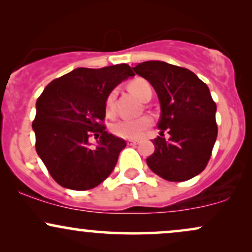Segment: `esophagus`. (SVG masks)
Wrapping results in <instances>:
<instances>
[{
	"label": "esophagus",
	"instance_id": "obj_1",
	"mask_svg": "<svg viewBox=\"0 0 252 252\" xmlns=\"http://www.w3.org/2000/svg\"><path fill=\"white\" fill-rule=\"evenodd\" d=\"M126 143H128L129 146H137V144L140 143V141H138V140H128V141H126Z\"/></svg>",
	"mask_w": 252,
	"mask_h": 252
}]
</instances>
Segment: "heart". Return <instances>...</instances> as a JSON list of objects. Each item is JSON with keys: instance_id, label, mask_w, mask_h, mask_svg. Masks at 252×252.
<instances>
[{"instance_id": "1", "label": "heart", "mask_w": 252, "mask_h": 252, "mask_svg": "<svg viewBox=\"0 0 252 252\" xmlns=\"http://www.w3.org/2000/svg\"><path fill=\"white\" fill-rule=\"evenodd\" d=\"M128 89L131 94L136 97L140 98L141 100H146L148 97H152V88L150 84L142 78H136L129 83ZM116 92L111 91L105 99V109L108 115L114 112V103ZM152 126V120L148 116H142L138 118H123V120L117 121L111 126L112 134L122 138H129V140H135V138L142 137L146 130Z\"/></svg>"}]
</instances>
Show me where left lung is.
Segmentation results:
<instances>
[{
  "label": "left lung",
  "mask_w": 252,
  "mask_h": 252,
  "mask_svg": "<svg viewBox=\"0 0 252 252\" xmlns=\"http://www.w3.org/2000/svg\"><path fill=\"white\" fill-rule=\"evenodd\" d=\"M132 70L152 84L161 106V136L153 140L155 150L147 164L164 180L194 178L206 168L218 135L217 105L209 88L192 71L164 62H144Z\"/></svg>",
  "instance_id": "8db88e82"
}]
</instances>
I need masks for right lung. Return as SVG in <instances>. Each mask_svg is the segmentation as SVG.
Wrapping results in <instances>:
<instances>
[{
    "mask_svg": "<svg viewBox=\"0 0 252 252\" xmlns=\"http://www.w3.org/2000/svg\"><path fill=\"white\" fill-rule=\"evenodd\" d=\"M134 76L129 65L79 67L57 78L36 100L35 149L60 186L86 190L111 174L126 141L105 131V99L121 82ZM100 138L90 147L89 137Z\"/></svg>",
    "mask_w": 252,
    "mask_h": 252,
    "instance_id": "1",
    "label": "right lung"
}]
</instances>
